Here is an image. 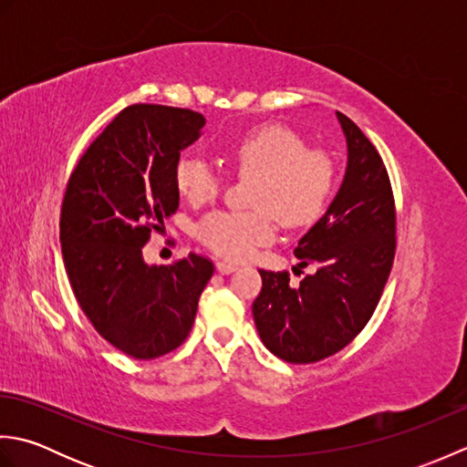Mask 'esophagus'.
<instances>
[{
	"label": "esophagus",
	"mask_w": 467,
	"mask_h": 467,
	"mask_svg": "<svg viewBox=\"0 0 467 467\" xmlns=\"http://www.w3.org/2000/svg\"><path fill=\"white\" fill-rule=\"evenodd\" d=\"M216 271L221 273V275H231V273H234V271H236V265H233V263H224V261H218V263H216Z\"/></svg>",
	"instance_id": "34e87169"
}]
</instances>
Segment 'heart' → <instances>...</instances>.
I'll use <instances>...</instances> for the list:
<instances>
[{"mask_svg":"<svg viewBox=\"0 0 467 467\" xmlns=\"http://www.w3.org/2000/svg\"><path fill=\"white\" fill-rule=\"evenodd\" d=\"M241 172L256 176V211H223L206 216L201 241L216 254L244 261L275 236V217L286 226L311 223L333 186V164L321 150H306L303 138L285 126H263L244 134L231 152ZM176 188L194 204L213 201L221 188L214 168L201 158H182L174 171Z\"/></svg>","mask_w":467,"mask_h":467,"instance_id":"b5f03b06","label":"heart"}]
</instances>
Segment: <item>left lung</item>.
I'll return each mask as SVG.
<instances>
[{"label":"left lung","instance_id":"8db88e82","mask_svg":"<svg viewBox=\"0 0 467 467\" xmlns=\"http://www.w3.org/2000/svg\"><path fill=\"white\" fill-rule=\"evenodd\" d=\"M347 164L339 191L295 249L299 266L315 265L299 286L289 275L259 271L253 303L261 341L289 363L321 361L353 341L373 315L395 254L389 176L375 146L349 118L335 112Z\"/></svg>","mask_w":467,"mask_h":467}]
</instances>
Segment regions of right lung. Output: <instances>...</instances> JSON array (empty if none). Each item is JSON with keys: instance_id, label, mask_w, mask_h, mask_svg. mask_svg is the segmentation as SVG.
<instances>
[{"instance_id": "obj_1", "label": "right lung", "mask_w": 467, "mask_h": 467, "mask_svg": "<svg viewBox=\"0 0 467 467\" xmlns=\"http://www.w3.org/2000/svg\"><path fill=\"white\" fill-rule=\"evenodd\" d=\"M204 122L184 108H126L88 148L66 188L59 241L74 295L96 331L134 359L182 345L214 273L194 253L172 266L142 254L150 231L176 213L174 171Z\"/></svg>"}]
</instances>
